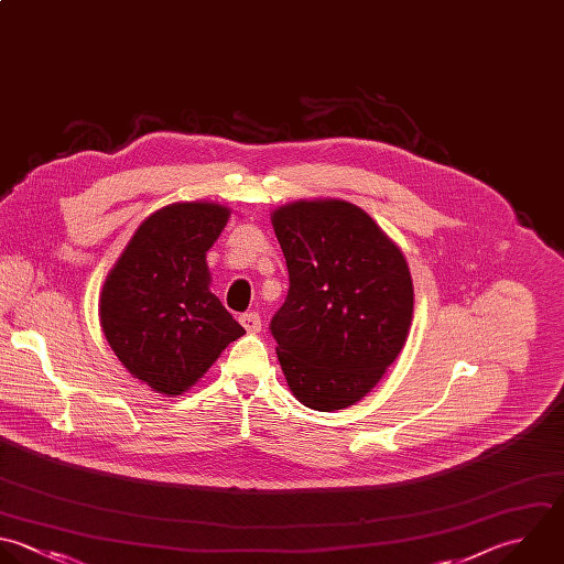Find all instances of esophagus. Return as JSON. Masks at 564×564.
I'll list each match as a JSON object with an SVG mask.
<instances>
[{"mask_svg":"<svg viewBox=\"0 0 564 564\" xmlns=\"http://www.w3.org/2000/svg\"><path fill=\"white\" fill-rule=\"evenodd\" d=\"M240 324L245 326L247 333H258L262 328V322H260V315L256 311H249V313H242L240 315Z\"/></svg>","mask_w":564,"mask_h":564,"instance_id":"esophagus-1","label":"esophagus"}]
</instances>
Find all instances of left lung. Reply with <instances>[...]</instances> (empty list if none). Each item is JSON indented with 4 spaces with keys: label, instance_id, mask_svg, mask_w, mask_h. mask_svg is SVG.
<instances>
[{
    "label": "left lung",
    "instance_id": "8db88e82",
    "mask_svg": "<svg viewBox=\"0 0 564 564\" xmlns=\"http://www.w3.org/2000/svg\"><path fill=\"white\" fill-rule=\"evenodd\" d=\"M271 220L289 293L269 330L289 388L306 408H348L405 344L414 304L405 258L346 200H300Z\"/></svg>",
    "mask_w": 564,
    "mask_h": 564
}]
</instances>
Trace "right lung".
I'll list each match as a JSON object with an SVG mask.
<instances>
[{"label":"right lung","instance_id":"right-lung-1","mask_svg":"<svg viewBox=\"0 0 564 564\" xmlns=\"http://www.w3.org/2000/svg\"><path fill=\"white\" fill-rule=\"evenodd\" d=\"M229 220L216 203H176L132 236L101 293L119 361L152 390H189L245 328L209 291L205 256Z\"/></svg>","mask_w":564,"mask_h":564}]
</instances>
